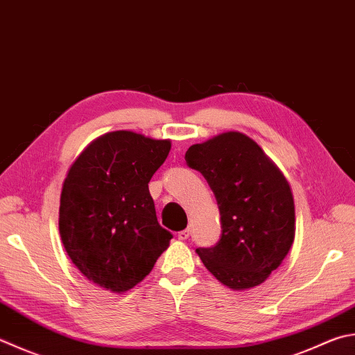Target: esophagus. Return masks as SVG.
Returning <instances> with one entry per match:
<instances>
[{
  "label": "esophagus",
  "mask_w": 355,
  "mask_h": 355,
  "mask_svg": "<svg viewBox=\"0 0 355 355\" xmlns=\"http://www.w3.org/2000/svg\"><path fill=\"white\" fill-rule=\"evenodd\" d=\"M189 236H190V230H189V229H185V230H180V232L178 233V238H179L180 241H185V239H189Z\"/></svg>",
  "instance_id": "1"
}]
</instances>
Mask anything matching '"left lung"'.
I'll return each instance as SVG.
<instances>
[{"label":"left lung","mask_w":355,"mask_h":355,"mask_svg":"<svg viewBox=\"0 0 355 355\" xmlns=\"http://www.w3.org/2000/svg\"><path fill=\"white\" fill-rule=\"evenodd\" d=\"M185 160L207 179L219 207V241L196 249L204 266L233 291L264 283L295 236V207L283 173L238 131L191 145Z\"/></svg>","instance_id":"left-lung-1"}]
</instances>
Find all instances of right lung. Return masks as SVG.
Returning a JSON list of instances; mask_svg holds the SVG:
<instances>
[{"label": "right lung", "mask_w": 355, "mask_h": 355, "mask_svg": "<svg viewBox=\"0 0 355 355\" xmlns=\"http://www.w3.org/2000/svg\"><path fill=\"white\" fill-rule=\"evenodd\" d=\"M171 148L132 131L100 136L71 165L60 198V235L77 269L126 292L148 275L173 238L157 223L148 182Z\"/></svg>", "instance_id": "obj_1"}]
</instances>
